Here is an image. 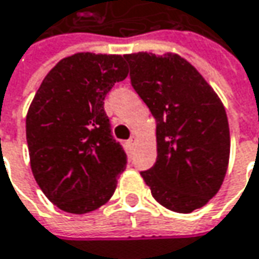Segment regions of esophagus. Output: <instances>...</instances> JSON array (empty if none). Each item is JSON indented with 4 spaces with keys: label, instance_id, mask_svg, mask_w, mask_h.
Here are the masks:
<instances>
[{
    "label": "esophagus",
    "instance_id": "esophagus-1",
    "mask_svg": "<svg viewBox=\"0 0 259 259\" xmlns=\"http://www.w3.org/2000/svg\"><path fill=\"white\" fill-rule=\"evenodd\" d=\"M135 143H136V136H132L129 141H127V145H129V146H133Z\"/></svg>",
    "mask_w": 259,
    "mask_h": 259
}]
</instances>
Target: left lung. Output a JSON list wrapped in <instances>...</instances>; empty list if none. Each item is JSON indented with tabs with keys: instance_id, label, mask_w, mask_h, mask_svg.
Wrapping results in <instances>:
<instances>
[{
	"instance_id": "8db88e82",
	"label": "left lung",
	"mask_w": 259,
	"mask_h": 259,
	"mask_svg": "<svg viewBox=\"0 0 259 259\" xmlns=\"http://www.w3.org/2000/svg\"><path fill=\"white\" fill-rule=\"evenodd\" d=\"M130 81L156 120V162L141 172L153 198L191 213L218 194L231 153V133L219 96L177 53L123 56Z\"/></svg>"
}]
</instances>
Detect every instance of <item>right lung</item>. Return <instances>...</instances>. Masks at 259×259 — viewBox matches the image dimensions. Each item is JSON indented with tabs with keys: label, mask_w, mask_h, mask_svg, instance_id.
<instances>
[{
	"label": "right lung",
	"mask_w": 259,
	"mask_h": 259,
	"mask_svg": "<svg viewBox=\"0 0 259 259\" xmlns=\"http://www.w3.org/2000/svg\"><path fill=\"white\" fill-rule=\"evenodd\" d=\"M127 73L121 55L75 53L52 68L28 107L31 172L63 211L90 213L116 191L127 156L111 136L104 98Z\"/></svg>",
	"instance_id": "right-lung-1"
}]
</instances>
